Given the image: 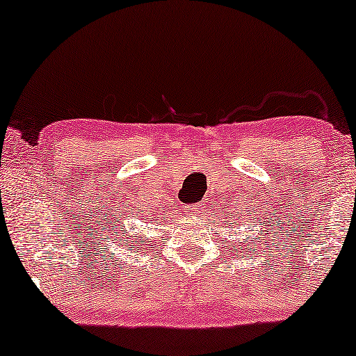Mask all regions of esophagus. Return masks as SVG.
Returning <instances> with one entry per match:
<instances>
[{
    "mask_svg": "<svg viewBox=\"0 0 356 356\" xmlns=\"http://www.w3.org/2000/svg\"><path fill=\"white\" fill-rule=\"evenodd\" d=\"M202 207L204 204H196V206H188L184 209V212H186L188 217H197L202 213Z\"/></svg>",
    "mask_w": 356,
    "mask_h": 356,
    "instance_id": "obj_1",
    "label": "esophagus"
}]
</instances>
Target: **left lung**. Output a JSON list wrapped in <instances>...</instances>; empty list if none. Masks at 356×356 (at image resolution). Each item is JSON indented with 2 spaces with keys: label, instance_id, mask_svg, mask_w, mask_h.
Segmentation results:
<instances>
[{
  "label": "left lung",
  "instance_id": "left-lung-1",
  "mask_svg": "<svg viewBox=\"0 0 356 356\" xmlns=\"http://www.w3.org/2000/svg\"><path fill=\"white\" fill-rule=\"evenodd\" d=\"M233 223H235L236 227H241L243 225V220L241 218H233ZM232 228H233V225H232ZM250 232H252V228ZM257 240H261V236H257L256 240L254 238H250V235H246V240L245 241H238V246H241V250H243V252H252V250H254V248L257 246Z\"/></svg>",
  "mask_w": 356,
  "mask_h": 356
}]
</instances>
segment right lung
Returning <instances> with one entry per match:
<instances>
[{"instance_id":"add662e5","label":"right lung","mask_w":356,"mask_h":356,"mask_svg":"<svg viewBox=\"0 0 356 356\" xmlns=\"http://www.w3.org/2000/svg\"><path fill=\"white\" fill-rule=\"evenodd\" d=\"M124 230H121V233H118V232H115L116 233V236H120L121 238V243H123V246H138L139 245V241L138 240H136V238L133 236V235H131V233H128V232H126V233H123ZM139 240H143V238H140L139 236Z\"/></svg>"}]
</instances>
